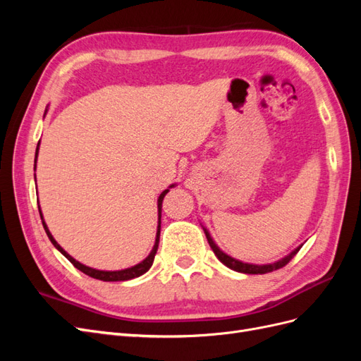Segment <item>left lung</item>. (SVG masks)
<instances>
[{
	"label": "left lung",
	"mask_w": 361,
	"mask_h": 361,
	"mask_svg": "<svg viewBox=\"0 0 361 361\" xmlns=\"http://www.w3.org/2000/svg\"><path fill=\"white\" fill-rule=\"evenodd\" d=\"M203 231H204V235H206L207 243H209V245H211L212 251L215 253V256H216L218 259H220V262H223V264H224L227 268H231V269L238 271V272H244V274H267V272L280 269V268H283L285 265H288L289 262L292 260V257H293L295 255H297L298 251H300V248H301V245H300L298 248H295V250L292 251V253H289L286 257H283V259H280V260L274 262V264H268V265L244 264V262H241V260H236V259L231 257L228 255H226L224 251H221L220 248H218V245L212 241V238H211L209 232H207L204 227H203Z\"/></svg>",
	"instance_id": "1"
}]
</instances>
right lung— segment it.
<instances>
[{
  "mask_svg": "<svg viewBox=\"0 0 361 361\" xmlns=\"http://www.w3.org/2000/svg\"><path fill=\"white\" fill-rule=\"evenodd\" d=\"M39 143H40V141H39ZM37 154H39V145H37V149H36V159H37ZM35 170H36V166H35ZM173 187H174V185H170L169 188H173ZM169 191H170V190H164V191L161 192V195H159V199H158V231H157L155 245H154V248H152L150 255H149L143 262H140V264H137L135 267H130V268H126V269H122V271H99V269H94V268H90V267H85V265L80 264L78 260H75L71 255H68L66 251H64V250L57 244L56 239H54V236L51 235V232H49V228H48L47 223L43 221V215H42L40 207H39V212H40V218H42L43 228H45V232H47V235H48V238H49V241L52 243V245H54V247H56V248L60 251V253H61L64 257H68V260L71 262V264H72L75 268H78L81 272H84V274H87V276H90V277L97 279V280H102V281H125V280H130V279H135V277L143 276L145 272H147V271L150 269L152 264H154V259H155L157 250H158V244H159V232H161V206H162V200H164V197H166V194H167Z\"/></svg>",
  "mask_w": 361,
  "mask_h": 361,
  "instance_id": "1",
  "label": "right lung"
}]
</instances>
